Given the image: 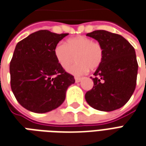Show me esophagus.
Listing matches in <instances>:
<instances>
[{
  "label": "esophagus",
  "mask_w": 146,
  "mask_h": 146,
  "mask_svg": "<svg viewBox=\"0 0 146 146\" xmlns=\"http://www.w3.org/2000/svg\"><path fill=\"white\" fill-rule=\"evenodd\" d=\"M82 79L80 78V77H75V81L76 82V83H80V82L81 81Z\"/></svg>",
  "instance_id": "1"
}]
</instances>
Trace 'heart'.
Returning <instances> with one entry per match:
<instances>
[{
    "label": "heart",
    "instance_id": "b5f03b06",
    "mask_svg": "<svg viewBox=\"0 0 146 146\" xmlns=\"http://www.w3.org/2000/svg\"><path fill=\"white\" fill-rule=\"evenodd\" d=\"M57 62L66 70L76 59V62L68 70L71 74L80 76L88 69L98 67L103 59V47L90 38L79 36L67 40L66 44L59 42L54 48Z\"/></svg>",
    "mask_w": 146,
    "mask_h": 146
}]
</instances>
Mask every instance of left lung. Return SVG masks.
<instances>
[{"mask_svg":"<svg viewBox=\"0 0 146 146\" xmlns=\"http://www.w3.org/2000/svg\"><path fill=\"white\" fill-rule=\"evenodd\" d=\"M103 47V59L94 73V87L85 99L101 111H112L128 102L136 86L138 62L133 46L121 35L104 30L87 33Z\"/></svg>","mask_w":146,"mask_h":146,"instance_id":"obj_1","label":"left lung"}]
</instances>
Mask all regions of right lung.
Masks as SVG:
<instances>
[{
  "label": "right lung",
  "instance_id": "add662e5",
  "mask_svg": "<svg viewBox=\"0 0 146 146\" xmlns=\"http://www.w3.org/2000/svg\"><path fill=\"white\" fill-rule=\"evenodd\" d=\"M68 35L40 30L16 45L10 62L11 87L18 103L30 111L46 113L57 108L75 83L54 54L56 46Z\"/></svg>",
  "mask_w": 146,
  "mask_h": 146
}]
</instances>
